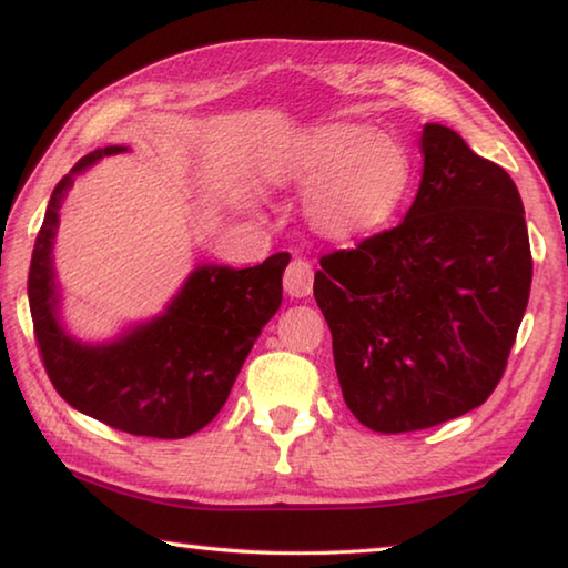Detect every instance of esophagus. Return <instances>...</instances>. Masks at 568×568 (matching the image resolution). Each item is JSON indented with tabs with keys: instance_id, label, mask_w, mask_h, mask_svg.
I'll use <instances>...</instances> for the list:
<instances>
[{
	"instance_id": "1",
	"label": "esophagus",
	"mask_w": 568,
	"mask_h": 568,
	"mask_svg": "<svg viewBox=\"0 0 568 568\" xmlns=\"http://www.w3.org/2000/svg\"><path fill=\"white\" fill-rule=\"evenodd\" d=\"M285 293L291 297H305L313 291V265L303 261V257H295V261L287 265L283 275Z\"/></svg>"
}]
</instances>
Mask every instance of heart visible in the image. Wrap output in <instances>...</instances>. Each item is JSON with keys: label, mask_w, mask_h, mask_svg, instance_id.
<instances>
[{"label": "heart", "mask_w": 568, "mask_h": 568, "mask_svg": "<svg viewBox=\"0 0 568 568\" xmlns=\"http://www.w3.org/2000/svg\"><path fill=\"white\" fill-rule=\"evenodd\" d=\"M281 178L311 187L305 217L321 235L361 240L398 215L416 180V162L393 134L358 122H328L297 142Z\"/></svg>", "instance_id": "heart-1"}]
</instances>
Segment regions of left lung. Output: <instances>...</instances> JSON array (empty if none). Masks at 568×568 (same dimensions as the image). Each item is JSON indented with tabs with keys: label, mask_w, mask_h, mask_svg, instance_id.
<instances>
[{
	"label": "left lung",
	"mask_w": 568,
	"mask_h": 568,
	"mask_svg": "<svg viewBox=\"0 0 568 568\" xmlns=\"http://www.w3.org/2000/svg\"><path fill=\"white\" fill-rule=\"evenodd\" d=\"M398 227L321 261L313 295L345 406L378 434L478 408L504 376L531 291L521 195L458 132L428 122Z\"/></svg>",
	"instance_id": "1"
}]
</instances>
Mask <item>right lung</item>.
Wrapping results in <instances>:
<instances>
[{
    "instance_id": "obj_1",
    "label": "right lung",
    "mask_w": 568,
    "mask_h": 568,
    "mask_svg": "<svg viewBox=\"0 0 568 568\" xmlns=\"http://www.w3.org/2000/svg\"><path fill=\"white\" fill-rule=\"evenodd\" d=\"M128 150L90 152L54 187L27 283L34 335L47 376L72 408L132 436L185 438L225 406L250 348L283 303L291 255L277 253L243 271L197 265L155 318L130 325L112 341L74 338L60 318L54 271L60 210L80 172Z\"/></svg>"
}]
</instances>
